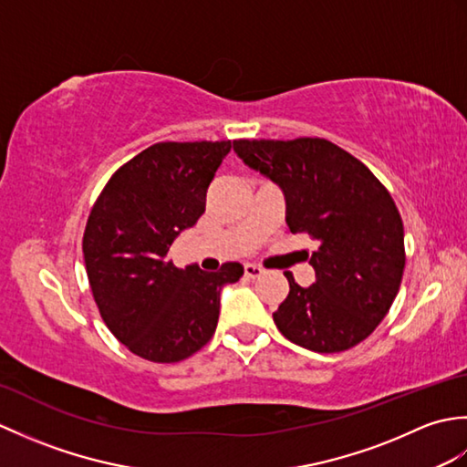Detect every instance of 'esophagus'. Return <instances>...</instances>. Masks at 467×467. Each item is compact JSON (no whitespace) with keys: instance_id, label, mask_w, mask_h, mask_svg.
I'll return each instance as SVG.
<instances>
[{"instance_id":"1","label":"esophagus","mask_w":467,"mask_h":467,"mask_svg":"<svg viewBox=\"0 0 467 467\" xmlns=\"http://www.w3.org/2000/svg\"><path fill=\"white\" fill-rule=\"evenodd\" d=\"M261 275H263L261 266H256V265H246L244 266V276H246V279H259Z\"/></svg>"}]
</instances>
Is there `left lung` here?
<instances>
[{"instance_id":"left-lung-1","label":"left lung","mask_w":467,"mask_h":467,"mask_svg":"<svg viewBox=\"0 0 467 467\" xmlns=\"http://www.w3.org/2000/svg\"><path fill=\"white\" fill-rule=\"evenodd\" d=\"M234 152L279 184L293 234L319 241L315 283L286 273L289 295L273 313L276 329L317 353L347 351L391 309L405 269L403 221L369 168L325 138L234 140Z\"/></svg>"}]
</instances>
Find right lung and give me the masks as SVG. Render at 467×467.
I'll return each mask as SVG.
<instances>
[{"label":"right lung","instance_id":"1","mask_svg":"<svg viewBox=\"0 0 467 467\" xmlns=\"http://www.w3.org/2000/svg\"><path fill=\"white\" fill-rule=\"evenodd\" d=\"M231 140L158 142L122 164L88 216L82 251L88 281L108 329L128 351L176 363L211 341L221 289L241 263L216 273L178 269L171 246L204 213L208 184Z\"/></svg>","mask_w":467,"mask_h":467}]
</instances>
